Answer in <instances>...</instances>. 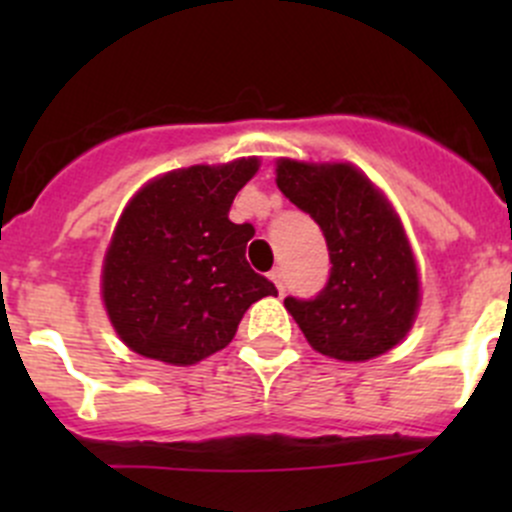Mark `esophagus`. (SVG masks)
I'll return each instance as SVG.
<instances>
[{
  "label": "esophagus",
  "instance_id": "esophagus-1",
  "mask_svg": "<svg viewBox=\"0 0 512 512\" xmlns=\"http://www.w3.org/2000/svg\"><path fill=\"white\" fill-rule=\"evenodd\" d=\"M270 280L275 282V287H277V292H285V272L280 270V267H277V270H272L270 272Z\"/></svg>",
  "mask_w": 512,
  "mask_h": 512
}]
</instances>
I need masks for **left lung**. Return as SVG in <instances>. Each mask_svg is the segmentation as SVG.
I'll return each instance as SVG.
<instances>
[{"mask_svg":"<svg viewBox=\"0 0 512 512\" xmlns=\"http://www.w3.org/2000/svg\"><path fill=\"white\" fill-rule=\"evenodd\" d=\"M277 188L327 240L329 280L314 299L285 307L319 354L366 361L394 349L418 309V270L389 200L349 163L277 160Z\"/></svg>","mask_w":512,"mask_h":512,"instance_id":"left-lung-1","label":"left lung"}]
</instances>
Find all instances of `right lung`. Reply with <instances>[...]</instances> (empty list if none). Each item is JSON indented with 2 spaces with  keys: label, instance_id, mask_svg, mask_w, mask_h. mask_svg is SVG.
Instances as JSON below:
<instances>
[{
  "label": "right lung",
  "instance_id": "add662e5",
  "mask_svg": "<svg viewBox=\"0 0 512 512\" xmlns=\"http://www.w3.org/2000/svg\"><path fill=\"white\" fill-rule=\"evenodd\" d=\"M257 158L190 165L151 180L123 210L103 260V304L128 349L173 366L232 342L242 314L277 287L245 260L255 227L227 213Z\"/></svg>",
  "mask_w": 512,
  "mask_h": 512
}]
</instances>
